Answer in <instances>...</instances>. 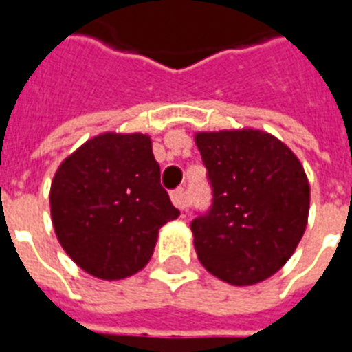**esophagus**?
<instances>
[{
	"label": "esophagus",
	"mask_w": 352,
	"mask_h": 352,
	"mask_svg": "<svg viewBox=\"0 0 352 352\" xmlns=\"http://www.w3.org/2000/svg\"><path fill=\"white\" fill-rule=\"evenodd\" d=\"M171 201H173V206L179 207L181 211H184L188 207V198H186L184 188H177V190L171 192Z\"/></svg>",
	"instance_id": "obj_1"
}]
</instances>
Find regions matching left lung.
Instances as JSON below:
<instances>
[{"label":"left lung","mask_w":352,"mask_h":352,"mask_svg":"<svg viewBox=\"0 0 352 352\" xmlns=\"http://www.w3.org/2000/svg\"><path fill=\"white\" fill-rule=\"evenodd\" d=\"M196 145L213 188L192 221L207 272L236 287L272 277L292 256L309 214V181L296 154L260 130L199 131Z\"/></svg>","instance_id":"8db88e82"}]
</instances>
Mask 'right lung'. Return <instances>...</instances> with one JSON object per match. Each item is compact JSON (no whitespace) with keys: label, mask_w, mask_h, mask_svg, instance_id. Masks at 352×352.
<instances>
[{"label":"right lung","mask_w":352,"mask_h":352,"mask_svg":"<svg viewBox=\"0 0 352 352\" xmlns=\"http://www.w3.org/2000/svg\"><path fill=\"white\" fill-rule=\"evenodd\" d=\"M60 245L98 279L143 270L158 230L179 217L160 184L153 143L143 133H101L67 156L50 184Z\"/></svg>","instance_id":"obj_1"}]
</instances>
